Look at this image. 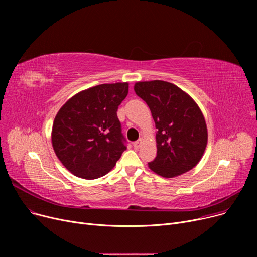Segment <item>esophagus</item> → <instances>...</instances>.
<instances>
[{"mask_svg":"<svg viewBox=\"0 0 257 257\" xmlns=\"http://www.w3.org/2000/svg\"><path fill=\"white\" fill-rule=\"evenodd\" d=\"M141 145H142V140H139V141L133 143V147L136 148V149H139V148L141 147Z\"/></svg>","mask_w":257,"mask_h":257,"instance_id":"34e87169","label":"esophagus"}]
</instances>
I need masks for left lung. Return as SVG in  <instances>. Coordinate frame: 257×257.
<instances>
[{
    "label": "left lung",
    "instance_id": "obj_1",
    "mask_svg": "<svg viewBox=\"0 0 257 257\" xmlns=\"http://www.w3.org/2000/svg\"><path fill=\"white\" fill-rule=\"evenodd\" d=\"M134 91L149 106L155 121L157 155L148 164L159 176L173 178L195 168L207 145V127L197 103L167 81L137 82Z\"/></svg>",
    "mask_w": 257,
    "mask_h": 257
}]
</instances>
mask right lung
Masks as SVG:
<instances>
[{"label":"right lung","mask_w":257,"mask_h":257,"mask_svg":"<svg viewBox=\"0 0 257 257\" xmlns=\"http://www.w3.org/2000/svg\"><path fill=\"white\" fill-rule=\"evenodd\" d=\"M129 84H100L82 90L57 112L52 146L61 164L75 176L97 179L111 171L126 150L117 118Z\"/></svg>","instance_id":"obj_1"}]
</instances>
